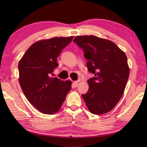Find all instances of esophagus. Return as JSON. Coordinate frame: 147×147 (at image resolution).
<instances>
[{
  "label": "esophagus",
  "mask_w": 147,
  "mask_h": 147,
  "mask_svg": "<svg viewBox=\"0 0 147 147\" xmlns=\"http://www.w3.org/2000/svg\"><path fill=\"white\" fill-rule=\"evenodd\" d=\"M78 84H79V81H78V82H74L73 83V87L74 88H77V86H78Z\"/></svg>",
  "instance_id": "obj_1"
}]
</instances>
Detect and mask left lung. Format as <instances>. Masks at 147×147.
<instances>
[{
	"mask_svg": "<svg viewBox=\"0 0 147 147\" xmlns=\"http://www.w3.org/2000/svg\"><path fill=\"white\" fill-rule=\"evenodd\" d=\"M74 42L83 49L88 71L94 74L82 98L91 113H107L120 101L127 84L130 69L126 54L114 42L94 35L76 36Z\"/></svg>",
	"mask_w": 147,
	"mask_h": 147,
	"instance_id": "8db88e82",
	"label": "left lung"
}]
</instances>
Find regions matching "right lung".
Returning <instances> with one entry per match:
<instances>
[{
  "instance_id": "1",
  "label": "right lung",
  "mask_w": 147,
  "mask_h": 147,
  "mask_svg": "<svg viewBox=\"0 0 147 147\" xmlns=\"http://www.w3.org/2000/svg\"><path fill=\"white\" fill-rule=\"evenodd\" d=\"M74 36L53 37L34 43L19 62V81L24 94L39 112L53 114L61 108L71 82L50 75L57 67V57Z\"/></svg>"
}]
</instances>
